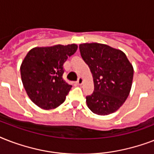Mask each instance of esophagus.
I'll return each instance as SVG.
<instances>
[{
  "label": "esophagus",
  "instance_id": "1",
  "mask_svg": "<svg viewBox=\"0 0 154 154\" xmlns=\"http://www.w3.org/2000/svg\"><path fill=\"white\" fill-rule=\"evenodd\" d=\"M83 82H84V79H83V77H80L79 78H78V80H77V83L78 85H82V83H83Z\"/></svg>",
  "mask_w": 154,
  "mask_h": 154
}]
</instances>
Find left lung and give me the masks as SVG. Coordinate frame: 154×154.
<instances>
[{
	"instance_id": "obj_1",
	"label": "left lung",
	"mask_w": 154,
	"mask_h": 154,
	"mask_svg": "<svg viewBox=\"0 0 154 154\" xmlns=\"http://www.w3.org/2000/svg\"><path fill=\"white\" fill-rule=\"evenodd\" d=\"M79 49L94 77V91L86 97L88 107L98 115L114 112L129 96L133 65L123 52L107 45L85 43L80 45Z\"/></svg>"
}]
</instances>
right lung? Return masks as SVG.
I'll list each match as a JSON object with an SVG mask.
<instances>
[{
    "mask_svg": "<svg viewBox=\"0 0 154 154\" xmlns=\"http://www.w3.org/2000/svg\"><path fill=\"white\" fill-rule=\"evenodd\" d=\"M75 44L33 48L20 65L23 85L31 101L44 109L61 105L72 85L63 79L64 63L77 51Z\"/></svg>",
    "mask_w": 154,
    "mask_h": 154,
    "instance_id": "right-lung-1",
    "label": "right lung"
}]
</instances>
